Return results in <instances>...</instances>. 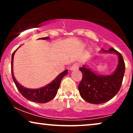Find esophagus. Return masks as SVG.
<instances>
[{
	"label": "esophagus",
	"mask_w": 133,
	"mask_h": 133,
	"mask_svg": "<svg viewBox=\"0 0 133 133\" xmlns=\"http://www.w3.org/2000/svg\"><path fill=\"white\" fill-rule=\"evenodd\" d=\"M79 68V64H78L76 63V64H74L71 67V68H70V70L71 71H76V70L78 69Z\"/></svg>",
	"instance_id": "1"
}]
</instances>
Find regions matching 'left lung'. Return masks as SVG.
Segmentation results:
<instances>
[{
  "instance_id": "obj_1",
  "label": "left lung",
  "mask_w": 133,
  "mask_h": 133,
  "mask_svg": "<svg viewBox=\"0 0 133 133\" xmlns=\"http://www.w3.org/2000/svg\"><path fill=\"white\" fill-rule=\"evenodd\" d=\"M101 52L114 53L118 56L116 69L110 75H99L94 72L86 65L79 69L82 74L78 89L84 100L91 104H101L108 101L117 94L123 82L125 64L122 55L114 48L108 51L102 49Z\"/></svg>"
}]
</instances>
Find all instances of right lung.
<instances>
[{"instance_id": "right-lung-1", "label": "right lung", "mask_w": 133, "mask_h": 133, "mask_svg": "<svg viewBox=\"0 0 133 133\" xmlns=\"http://www.w3.org/2000/svg\"><path fill=\"white\" fill-rule=\"evenodd\" d=\"M49 39V37L40 38V39H43V40ZM16 50L14 52L12 55L11 73L14 82L15 84H16L17 88L19 90L20 93L27 99L37 103H45L54 99L56 94H57V90L59 89V86H60L62 79L63 78L64 76L68 74V70H65L64 71L59 74L51 83L46 85L45 86L39 88V89H32L24 88V86L20 84L19 82L17 81L14 75L13 60L15 52L16 51Z\"/></svg>"}]
</instances>
